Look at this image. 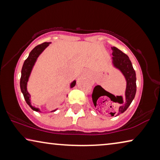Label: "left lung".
Here are the masks:
<instances>
[{
	"instance_id": "8db88e82",
	"label": "left lung",
	"mask_w": 160,
	"mask_h": 160,
	"mask_svg": "<svg viewBox=\"0 0 160 160\" xmlns=\"http://www.w3.org/2000/svg\"><path fill=\"white\" fill-rule=\"evenodd\" d=\"M112 50L113 66L121 71L125 78H126L127 82L126 96H125L124 98L122 96H117L120 97V100H119L118 102L113 101L115 102V104H120L117 112L110 113L112 116H114V115L118 116L121 113L124 112L128 109L134 99V97H135L136 92V72L134 71L128 55L115 47H112ZM116 105H118V104H116Z\"/></svg>"
}]
</instances>
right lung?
<instances>
[{
  "instance_id": "obj_1",
  "label": "right lung",
  "mask_w": 160,
  "mask_h": 160,
  "mask_svg": "<svg viewBox=\"0 0 160 160\" xmlns=\"http://www.w3.org/2000/svg\"><path fill=\"white\" fill-rule=\"evenodd\" d=\"M50 42H44L42 43L40 45L36 46L35 48H34L33 50L30 52L29 56L25 60L24 64H23L22 69V76H21V79H20V87H21V91H22L23 95H24V99L26 101L30 108H31L32 110L34 111H37V112H40V109L35 107H33L31 105V102H30V94L29 92H27V82H28L29 77L30 76V73H31V71L32 70V68H33L34 63L38 59L42 52L49 45ZM76 85V81H73V82L71 84V88H72ZM55 111V110H54Z\"/></svg>"
}]
</instances>
